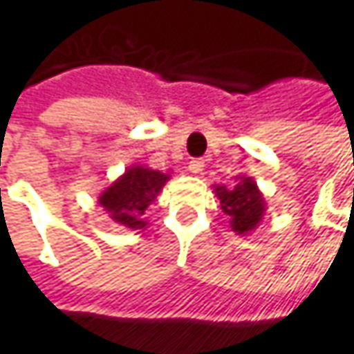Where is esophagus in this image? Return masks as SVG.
<instances>
[{"instance_id":"obj_1","label":"esophagus","mask_w":354,"mask_h":354,"mask_svg":"<svg viewBox=\"0 0 354 354\" xmlns=\"http://www.w3.org/2000/svg\"><path fill=\"white\" fill-rule=\"evenodd\" d=\"M203 167H205V161L203 159H193V161H189V167L187 169L191 171L193 175H198V173H203Z\"/></svg>"}]
</instances>
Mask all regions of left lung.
Here are the masks:
<instances>
[{
    "instance_id": "left-lung-1",
    "label": "left lung",
    "mask_w": 354,
    "mask_h": 354,
    "mask_svg": "<svg viewBox=\"0 0 354 354\" xmlns=\"http://www.w3.org/2000/svg\"><path fill=\"white\" fill-rule=\"evenodd\" d=\"M234 187L214 185L221 209L230 216V228L240 236L254 232L266 214V198L252 177L238 175Z\"/></svg>"
}]
</instances>
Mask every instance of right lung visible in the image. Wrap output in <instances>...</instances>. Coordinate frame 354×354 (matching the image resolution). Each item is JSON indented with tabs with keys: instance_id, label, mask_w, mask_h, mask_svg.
Segmentation results:
<instances>
[{
	"instance_id": "obj_1",
	"label": "right lung",
	"mask_w": 354,
	"mask_h": 354,
	"mask_svg": "<svg viewBox=\"0 0 354 354\" xmlns=\"http://www.w3.org/2000/svg\"><path fill=\"white\" fill-rule=\"evenodd\" d=\"M169 179V173L138 163L129 165L114 183L100 193L98 205L114 225L142 230L147 226L143 214Z\"/></svg>"
}]
</instances>
